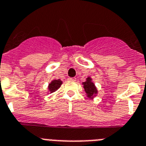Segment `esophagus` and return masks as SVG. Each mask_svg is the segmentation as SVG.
Segmentation results:
<instances>
[{"label":"esophagus","mask_w":146,"mask_h":146,"mask_svg":"<svg viewBox=\"0 0 146 146\" xmlns=\"http://www.w3.org/2000/svg\"><path fill=\"white\" fill-rule=\"evenodd\" d=\"M68 79H69L70 81H76V78H71V77H69V78H68Z\"/></svg>","instance_id":"obj_1"}]
</instances>
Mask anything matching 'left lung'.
I'll use <instances>...</instances> for the list:
<instances>
[{
  "instance_id": "left-lung-1",
  "label": "left lung",
  "mask_w": 146,
  "mask_h": 146,
  "mask_svg": "<svg viewBox=\"0 0 146 146\" xmlns=\"http://www.w3.org/2000/svg\"><path fill=\"white\" fill-rule=\"evenodd\" d=\"M83 85H84V89L86 92L88 97L91 98L93 95L97 94V90H96V87H95L94 83L91 82V79L90 77H88L87 79L86 82H83Z\"/></svg>"
}]
</instances>
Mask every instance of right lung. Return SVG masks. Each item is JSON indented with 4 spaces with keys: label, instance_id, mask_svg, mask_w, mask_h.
<instances>
[{
    "label": "right lung",
    "instance_id": "right-lung-1",
    "mask_svg": "<svg viewBox=\"0 0 146 146\" xmlns=\"http://www.w3.org/2000/svg\"><path fill=\"white\" fill-rule=\"evenodd\" d=\"M62 84V82L60 80V79L52 81L51 83L49 84V87H48V89L49 90H50V93H52V92H55L56 90H58Z\"/></svg>",
    "mask_w": 146,
    "mask_h": 146
}]
</instances>
